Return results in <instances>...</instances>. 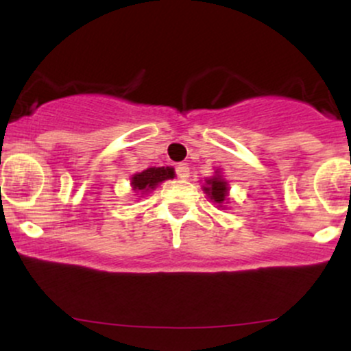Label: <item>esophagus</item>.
I'll list each match as a JSON object with an SVG mask.
<instances>
[{
    "label": "esophagus",
    "mask_w": 351,
    "mask_h": 351,
    "mask_svg": "<svg viewBox=\"0 0 351 351\" xmlns=\"http://www.w3.org/2000/svg\"><path fill=\"white\" fill-rule=\"evenodd\" d=\"M176 176H178L180 180H188L189 178V168L186 163H180L178 167H176Z\"/></svg>",
    "instance_id": "1"
}]
</instances>
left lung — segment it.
Masks as SVG:
<instances>
[{
    "label": "left lung",
    "instance_id": "left-lung-1",
    "mask_svg": "<svg viewBox=\"0 0 351 351\" xmlns=\"http://www.w3.org/2000/svg\"><path fill=\"white\" fill-rule=\"evenodd\" d=\"M204 193H208L209 198L221 204L228 196V183L219 176H215L213 180H208V188H204Z\"/></svg>",
    "mask_w": 351,
    "mask_h": 351
}]
</instances>
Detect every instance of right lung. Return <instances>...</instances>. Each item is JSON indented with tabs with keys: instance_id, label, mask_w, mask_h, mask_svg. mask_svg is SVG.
<instances>
[{
	"instance_id": "1",
	"label": "right lung",
	"mask_w": 351,
	"mask_h": 351,
	"mask_svg": "<svg viewBox=\"0 0 351 351\" xmlns=\"http://www.w3.org/2000/svg\"><path fill=\"white\" fill-rule=\"evenodd\" d=\"M175 176V171L170 167H162V168H148V170H143L142 173H136L132 178V186L136 191H148V189H153L158 183H162L165 180H170Z\"/></svg>"
}]
</instances>
